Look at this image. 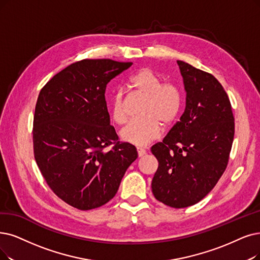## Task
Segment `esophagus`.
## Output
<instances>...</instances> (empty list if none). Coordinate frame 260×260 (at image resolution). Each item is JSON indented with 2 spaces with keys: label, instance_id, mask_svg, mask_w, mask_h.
Here are the masks:
<instances>
[{
  "label": "esophagus",
  "instance_id": "obj_1",
  "mask_svg": "<svg viewBox=\"0 0 260 260\" xmlns=\"http://www.w3.org/2000/svg\"><path fill=\"white\" fill-rule=\"evenodd\" d=\"M145 153H146V150L143 149V148H138V154H139L140 158L143 157V155H144Z\"/></svg>",
  "mask_w": 260,
  "mask_h": 260
}]
</instances>
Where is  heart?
Listing matches in <instances>:
<instances>
[{
	"label": "heart",
	"instance_id": "heart-1",
	"mask_svg": "<svg viewBox=\"0 0 260 260\" xmlns=\"http://www.w3.org/2000/svg\"><path fill=\"white\" fill-rule=\"evenodd\" d=\"M129 85L145 97L140 119L132 120L120 133V139L136 146H145L161 133V124L169 126L177 118L181 109V92L173 83H162V79L149 68H141L129 79ZM111 117L122 124L127 120L126 106L121 91H116L111 99Z\"/></svg>",
	"mask_w": 260,
	"mask_h": 260
}]
</instances>
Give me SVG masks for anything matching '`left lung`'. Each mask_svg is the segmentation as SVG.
<instances>
[{"label": "left lung", "instance_id": "obj_1", "mask_svg": "<svg viewBox=\"0 0 260 260\" xmlns=\"http://www.w3.org/2000/svg\"><path fill=\"white\" fill-rule=\"evenodd\" d=\"M183 78L185 109L151 152L159 162L151 189L173 208L201 202L219 181L230 159L235 134L232 105L211 74L177 60Z\"/></svg>", "mask_w": 260, "mask_h": 260}]
</instances>
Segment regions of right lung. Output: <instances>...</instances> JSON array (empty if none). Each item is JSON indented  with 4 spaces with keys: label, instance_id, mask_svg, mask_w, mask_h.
Masks as SVG:
<instances>
[{
    "label": "right lung",
    "instance_id": "add662e5",
    "mask_svg": "<svg viewBox=\"0 0 260 260\" xmlns=\"http://www.w3.org/2000/svg\"><path fill=\"white\" fill-rule=\"evenodd\" d=\"M131 65L83 59L59 71L39 92L35 160L50 189L77 209H95L111 201L138 158L133 145L118 141L105 96L108 83Z\"/></svg>",
    "mask_w": 260,
    "mask_h": 260
}]
</instances>
